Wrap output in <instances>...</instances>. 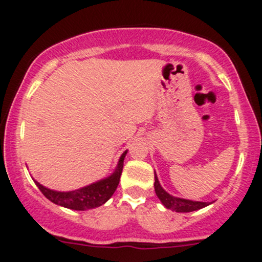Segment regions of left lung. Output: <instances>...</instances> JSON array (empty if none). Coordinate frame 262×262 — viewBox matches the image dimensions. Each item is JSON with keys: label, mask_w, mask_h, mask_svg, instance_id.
<instances>
[{"label": "left lung", "mask_w": 262, "mask_h": 262, "mask_svg": "<svg viewBox=\"0 0 262 262\" xmlns=\"http://www.w3.org/2000/svg\"><path fill=\"white\" fill-rule=\"evenodd\" d=\"M155 191H156V195L158 196V199L161 200V203L165 205V208L171 209L172 212L189 213V212H194V210H199L202 209V208H205L209 204H212V203L194 202V200L182 199V198L173 196V195L168 194V192L161 186L156 172H155Z\"/></svg>", "instance_id": "1"}]
</instances>
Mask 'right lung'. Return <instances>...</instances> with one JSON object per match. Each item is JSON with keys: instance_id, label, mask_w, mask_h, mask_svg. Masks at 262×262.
I'll list each match as a JSON object with an SVG mask.
<instances>
[{"instance_id": "add662e5", "label": "right lung", "mask_w": 262, "mask_h": 262, "mask_svg": "<svg viewBox=\"0 0 262 262\" xmlns=\"http://www.w3.org/2000/svg\"><path fill=\"white\" fill-rule=\"evenodd\" d=\"M126 153H128V149L124 150L123 155L120 156L118 165H116L114 172L112 175L96 182H92V184L87 185V186L80 187L77 190H72V191H57V190H52L43 186V185L39 184L34 179L33 180L36 184V186L39 187V190L43 192L44 196L49 199L52 203H54V204L73 210L94 209V208L105 204L115 192L119 181H120L124 158H125Z\"/></svg>"}]
</instances>
